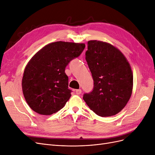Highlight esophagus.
I'll return each mask as SVG.
<instances>
[{
  "mask_svg": "<svg viewBox=\"0 0 155 155\" xmlns=\"http://www.w3.org/2000/svg\"><path fill=\"white\" fill-rule=\"evenodd\" d=\"M75 91H76V94H81V92H82L81 89H77V90H76Z\"/></svg>",
  "mask_w": 155,
  "mask_h": 155,
  "instance_id": "34e87169",
  "label": "esophagus"
}]
</instances>
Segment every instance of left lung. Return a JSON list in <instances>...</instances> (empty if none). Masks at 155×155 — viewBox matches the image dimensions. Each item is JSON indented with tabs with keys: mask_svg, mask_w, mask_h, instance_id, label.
Masks as SVG:
<instances>
[{
	"mask_svg": "<svg viewBox=\"0 0 155 155\" xmlns=\"http://www.w3.org/2000/svg\"><path fill=\"white\" fill-rule=\"evenodd\" d=\"M85 59L94 88L90 93L84 94V101L98 116L116 115L132 94L133 75L128 61L115 46L97 40L88 41Z\"/></svg>",
	"mask_w": 155,
	"mask_h": 155,
	"instance_id": "obj_1",
	"label": "left lung"
}]
</instances>
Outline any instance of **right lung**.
<instances>
[{"label": "right lung", "instance_id": "1", "mask_svg": "<svg viewBox=\"0 0 155 155\" xmlns=\"http://www.w3.org/2000/svg\"><path fill=\"white\" fill-rule=\"evenodd\" d=\"M84 43L57 41L33 56L25 69L22 88L28 105L43 115L55 113L71 96L65 68L82 53Z\"/></svg>", "mask_w": 155, "mask_h": 155}]
</instances>
